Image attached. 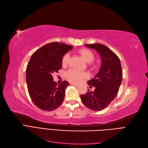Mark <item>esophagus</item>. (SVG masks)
I'll list each match as a JSON object with an SVG mask.
<instances>
[{
    "label": "esophagus",
    "mask_w": 148,
    "mask_h": 148,
    "mask_svg": "<svg viewBox=\"0 0 148 148\" xmlns=\"http://www.w3.org/2000/svg\"><path fill=\"white\" fill-rule=\"evenodd\" d=\"M71 85H74V86H75V87H78L79 86V84H75V83H71Z\"/></svg>",
    "instance_id": "esophagus-1"
}]
</instances>
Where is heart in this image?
Segmentation results:
<instances>
[{
    "mask_svg": "<svg viewBox=\"0 0 148 148\" xmlns=\"http://www.w3.org/2000/svg\"><path fill=\"white\" fill-rule=\"evenodd\" d=\"M78 53L82 57V58L87 62L89 63V67L93 71H97L99 68V65L97 63L92 62L95 58V54L93 52L90 50L82 48L78 50ZM70 58V55L69 53H66L62 58L61 63L62 66L66 67L69 64ZM66 77L69 81L74 83H79L84 79H87L88 78V74L86 72H82L78 70L71 69L67 71L66 73Z\"/></svg>",
    "mask_w": 148,
    "mask_h": 148,
    "instance_id": "heart-1",
    "label": "heart"
}]
</instances>
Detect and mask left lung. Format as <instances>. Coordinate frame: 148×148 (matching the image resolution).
<instances>
[{"mask_svg":"<svg viewBox=\"0 0 148 148\" xmlns=\"http://www.w3.org/2000/svg\"><path fill=\"white\" fill-rule=\"evenodd\" d=\"M97 51L101 59L98 74L88 84L95 87L94 91L88 90L80 98L85 106L94 111H101L116 98L122 80V69L119 57L108 47L101 44H85Z\"/></svg>","mask_w":148,"mask_h":148,"instance_id":"1","label":"left lung"}]
</instances>
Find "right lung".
<instances>
[{
    "label": "right lung",
    "mask_w": 148,
    "mask_h": 148,
    "mask_svg": "<svg viewBox=\"0 0 148 148\" xmlns=\"http://www.w3.org/2000/svg\"><path fill=\"white\" fill-rule=\"evenodd\" d=\"M73 48L63 43L52 42L32 55L26 71V83L31 100L40 109L53 111L63 103L69 84L64 80L56 84L52 75L58 73L63 56Z\"/></svg>",
    "instance_id": "add662e5"
}]
</instances>
